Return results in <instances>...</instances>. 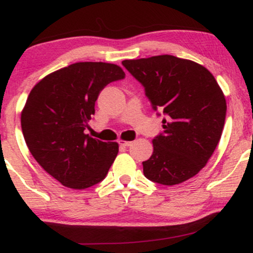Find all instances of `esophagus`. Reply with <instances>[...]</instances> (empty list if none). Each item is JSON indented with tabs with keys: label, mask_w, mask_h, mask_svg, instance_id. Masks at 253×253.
<instances>
[{
	"label": "esophagus",
	"mask_w": 253,
	"mask_h": 253,
	"mask_svg": "<svg viewBox=\"0 0 253 253\" xmlns=\"http://www.w3.org/2000/svg\"><path fill=\"white\" fill-rule=\"evenodd\" d=\"M119 144H120L121 146H130V145H132V141L124 140V139H120V140H119Z\"/></svg>",
	"instance_id": "1"
}]
</instances>
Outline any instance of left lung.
Here are the masks:
<instances>
[{
	"label": "left lung",
	"mask_w": 253,
	"mask_h": 253,
	"mask_svg": "<svg viewBox=\"0 0 253 253\" xmlns=\"http://www.w3.org/2000/svg\"><path fill=\"white\" fill-rule=\"evenodd\" d=\"M123 65L145 86L153 109L163 110V134L143 162L146 178L164 185L200 172L213 155L226 117V100L205 66L170 54L126 59Z\"/></svg>",
	"instance_id": "1"
}]
</instances>
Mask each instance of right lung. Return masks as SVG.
I'll return each mask as SVG.
<instances>
[{
    "label": "right lung",
    "instance_id": "obj_1",
    "mask_svg": "<svg viewBox=\"0 0 253 253\" xmlns=\"http://www.w3.org/2000/svg\"><path fill=\"white\" fill-rule=\"evenodd\" d=\"M124 77L117 64L80 62L51 72L31 90L21 112L25 141L40 167L60 184L82 190L106 177L119 144L84 130L101 90Z\"/></svg>",
    "mask_w": 253,
    "mask_h": 253
}]
</instances>
